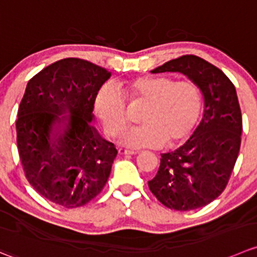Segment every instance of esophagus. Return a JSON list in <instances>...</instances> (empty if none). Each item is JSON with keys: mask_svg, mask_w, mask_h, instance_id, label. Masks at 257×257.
<instances>
[{"mask_svg": "<svg viewBox=\"0 0 257 257\" xmlns=\"http://www.w3.org/2000/svg\"><path fill=\"white\" fill-rule=\"evenodd\" d=\"M119 154L121 156H133V154H137L138 152L136 151H132V149H126V148H119Z\"/></svg>", "mask_w": 257, "mask_h": 257, "instance_id": "esophagus-1", "label": "esophagus"}]
</instances>
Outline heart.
Masks as SVG:
<instances>
[{"instance_id":"heart-1","label":"heart","mask_w":257,"mask_h":257,"mask_svg":"<svg viewBox=\"0 0 257 257\" xmlns=\"http://www.w3.org/2000/svg\"><path fill=\"white\" fill-rule=\"evenodd\" d=\"M123 91L132 101L146 103L142 125L124 132L119 142L132 148H153L181 143L195 128L202 111L200 86L188 80L174 81L171 76L144 75L129 80ZM95 111L111 136L126 125L123 98L111 86H104L95 98Z\"/></svg>"}]
</instances>
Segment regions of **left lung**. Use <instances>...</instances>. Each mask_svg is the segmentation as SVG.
<instances>
[{
	"label": "left lung",
	"instance_id": "obj_1",
	"mask_svg": "<svg viewBox=\"0 0 257 257\" xmlns=\"http://www.w3.org/2000/svg\"><path fill=\"white\" fill-rule=\"evenodd\" d=\"M167 71L183 74L197 84L205 109L191 138L162 154L158 173L148 186L166 207L191 211L211 203L225 189L240 152L242 116L235 85L206 60L183 55L151 73Z\"/></svg>",
	"mask_w": 257,
	"mask_h": 257
}]
</instances>
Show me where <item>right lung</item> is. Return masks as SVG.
<instances>
[{
    "instance_id": "obj_1",
    "label": "right lung",
    "mask_w": 257,
    "mask_h": 257,
    "mask_svg": "<svg viewBox=\"0 0 257 257\" xmlns=\"http://www.w3.org/2000/svg\"><path fill=\"white\" fill-rule=\"evenodd\" d=\"M111 73L68 57L30 79L17 111V149L35 191L65 208L84 206L105 186L118 151L95 126L94 103Z\"/></svg>"
}]
</instances>
